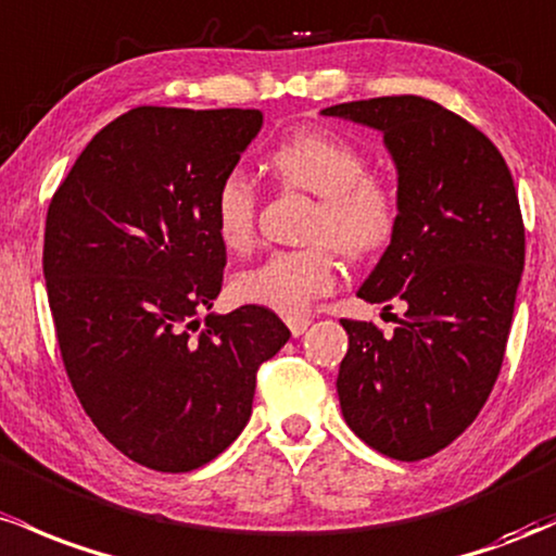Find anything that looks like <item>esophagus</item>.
I'll return each mask as SVG.
<instances>
[{
    "label": "esophagus",
    "instance_id": "1",
    "mask_svg": "<svg viewBox=\"0 0 556 556\" xmlns=\"http://www.w3.org/2000/svg\"><path fill=\"white\" fill-rule=\"evenodd\" d=\"M307 328H309V317H291L289 320V330L294 339H299V336H302Z\"/></svg>",
    "mask_w": 556,
    "mask_h": 556
}]
</instances>
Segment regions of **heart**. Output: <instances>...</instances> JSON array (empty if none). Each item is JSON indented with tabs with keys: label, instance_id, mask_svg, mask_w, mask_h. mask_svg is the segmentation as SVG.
I'll list each match as a JSON object with an SVG mask.
<instances>
[{
	"label": "heart",
	"instance_id": "heart-1",
	"mask_svg": "<svg viewBox=\"0 0 556 556\" xmlns=\"http://www.w3.org/2000/svg\"><path fill=\"white\" fill-rule=\"evenodd\" d=\"M267 165L289 189L320 199L312 215L307 241L296 252H273L233 278V294L247 304L299 317L312 302L330 294L339 280L336 252L370 257L391 241L396 204L378 180L367 178V160L359 149L330 130L307 128L286 136L267 154ZM257 191L244 173L220 178L212 197V228L228 252H247L254 244Z\"/></svg>",
	"mask_w": 556,
	"mask_h": 556
}]
</instances>
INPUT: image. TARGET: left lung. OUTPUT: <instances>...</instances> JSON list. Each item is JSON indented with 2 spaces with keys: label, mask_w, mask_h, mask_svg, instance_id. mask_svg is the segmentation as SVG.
Segmentation results:
<instances>
[{
  "label": "left lung",
  "mask_w": 556,
  "mask_h": 556,
  "mask_svg": "<svg viewBox=\"0 0 556 556\" xmlns=\"http://www.w3.org/2000/svg\"><path fill=\"white\" fill-rule=\"evenodd\" d=\"M323 115L378 130L394 160L396 228L357 296L407 309L389 336L341 320V413L367 446L415 463L476 420L502 370L526 265L513 173L476 126L430 99H362Z\"/></svg>",
  "instance_id": "8db88e82"
}]
</instances>
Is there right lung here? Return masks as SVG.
<instances>
[{
    "instance_id": "1",
    "label": "right lung",
    "mask_w": 556,
    "mask_h": 556,
    "mask_svg": "<svg viewBox=\"0 0 556 556\" xmlns=\"http://www.w3.org/2000/svg\"><path fill=\"white\" fill-rule=\"evenodd\" d=\"M260 128V110L136 108L49 204L43 278L67 378L99 433L152 470H197L233 444L257 367L291 336L257 304L210 312L226 267L212 197Z\"/></svg>"
}]
</instances>
